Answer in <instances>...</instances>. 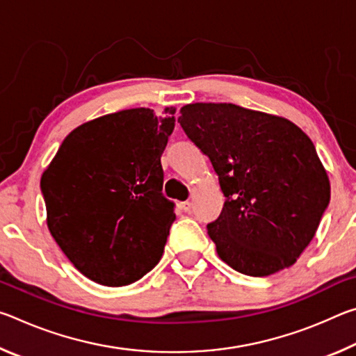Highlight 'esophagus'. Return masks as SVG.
Instances as JSON below:
<instances>
[{"label": "esophagus", "instance_id": "obj_1", "mask_svg": "<svg viewBox=\"0 0 356 356\" xmlns=\"http://www.w3.org/2000/svg\"><path fill=\"white\" fill-rule=\"evenodd\" d=\"M180 209H182L184 212L188 213V212H191V209H193V204H191L190 201H184L182 204H180Z\"/></svg>", "mask_w": 356, "mask_h": 356}]
</instances>
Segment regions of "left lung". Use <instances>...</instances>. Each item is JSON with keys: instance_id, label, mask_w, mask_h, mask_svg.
I'll use <instances>...</instances> for the list:
<instances>
[{"instance_id": "left-lung-1", "label": "left lung", "mask_w": 356, "mask_h": 356, "mask_svg": "<svg viewBox=\"0 0 356 356\" xmlns=\"http://www.w3.org/2000/svg\"><path fill=\"white\" fill-rule=\"evenodd\" d=\"M209 156L226 201L209 237L248 276L291 267L330 204V180L312 141L291 120L234 104H191L177 119Z\"/></svg>"}]
</instances>
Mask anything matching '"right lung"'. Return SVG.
Listing matches in <instances>:
<instances>
[{
  "label": "right lung",
  "mask_w": 356,
  "mask_h": 356,
  "mask_svg": "<svg viewBox=\"0 0 356 356\" xmlns=\"http://www.w3.org/2000/svg\"><path fill=\"white\" fill-rule=\"evenodd\" d=\"M118 111L70 131L40 190L47 225L78 272L102 286L141 280L163 254L176 220L160 156L174 130V108Z\"/></svg>",
  "instance_id": "add662e5"
}]
</instances>
